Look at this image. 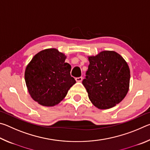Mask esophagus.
Instances as JSON below:
<instances>
[{"label": "esophagus", "instance_id": "1", "mask_svg": "<svg viewBox=\"0 0 150 150\" xmlns=\"http://www.w3.org/2000/svg\"><path fill=\"white\" fill-rule=\"evenodd\" d=\"M75 80H76V81H77V82H81V81H82V80H83V77H76Z\"/></svg>", "mask_w": 150, "mask_h": 150}]
</instances>
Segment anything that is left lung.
I'll list each match as a JSON object with an SVG mask.
<instances>
[{"instance_id": "left-lung-1", "label": "left lung", "mask_w": 150, "mask_h": 150, "mask_svg": "<svg viewBox=\"0 0 150 150\" xmlns=\"http://www.w3.org/2000/svg\"><path fill=\"white\" fill-rule=\"evenodd\" d=\"M89 65L83 81L90 100L96 107L108 109L125 97L130 72L124 58L113 51H103L88 57Z\"/></svg>"}]
</instances>
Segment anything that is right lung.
Listing matches in <instances>:
<instances>
[{
	"instance_id": "right-lung-1",
	"label": "right lung",
	"mask_w": 150,
	"mask_h": 150,
	"mask_svg": "<svg viewBox=\"0 0 150 150\" xmlns=\"http://www.w3.org/2000/svg\"><path fill=\"white\" fill-rule=\"evenodd\" d=\"M66 56L56 49H47L34 55L27 65L25 81L32 98L40 105L53 106L59 103L76 83Z\"/></svg>"
}]
</instances>
